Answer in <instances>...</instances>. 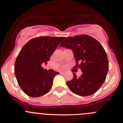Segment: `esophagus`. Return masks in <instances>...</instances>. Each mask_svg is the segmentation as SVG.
I'll return each instance as SVG.
<instances>
[{
	"mask_svg": "<svg viewBox=\"0 0 123 123\" xmlns=\"http://www.w3.org/2000/svg\"><path fill=\"white\" fill-rule=\"evenodd\" d=\"M59 73L61 74H64L65 73V71H60V72H59Z\"/></svg>",
	"mask_w": 123,
	"mask_h": 123,
	"instance_id": "1",
	"label": "esophagus"
}]
</instances>
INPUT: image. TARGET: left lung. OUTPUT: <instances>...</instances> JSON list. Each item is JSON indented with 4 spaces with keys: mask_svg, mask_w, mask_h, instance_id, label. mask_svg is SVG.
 <instances>
[{
    "mask_svg": "<svg viewBox=\"0 0 123 123\" xmlns=\"http://www.w3.org/2000/svg\"><path fill=\"white\" fill-rule=\"evenodd\" d=\"M59 46L73 50L76 61L75 67L82 74L67 82L71 92L78 96L94 94L105 82L109 70V62L104 48L97 40L88 35L65 38Z\"/></svg>",
    "mask_w": 123,
    "mask_h": 123,
    "instance_id": "1",
    "label": "left lung"
}]
</instances>
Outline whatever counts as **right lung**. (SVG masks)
<instances>
[{
  "label": "right lung",
  "instance_id": "obj_1",
  "mask_svg": "<svg viewBox=\"0 0 123 123\" xmlns=\"http://www.w3.org/2000/svg\"><path fill=\"white\" fill-rule=\"evenodd\" d=\"M62 37H39L29 40L20 50L14 65V73L23 91L38 97L50 90L53 79L59 72L49 73L41 65L47 64Z\"/></svg>",
  "mask_w": 123,
  "mask_h": 123
}]
</instances>
